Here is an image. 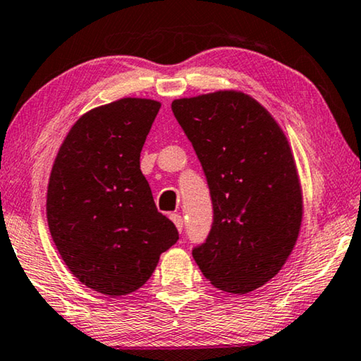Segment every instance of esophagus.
I'll use <instances>...</instances> for the list:
<instances>
[{"instance_id":"obj_1","label":"esophagus","mask_w":361,"mask_h":361,"mask_svg":"<svg viewBox=\"0 0 361 361\" xmlns=\"http://www.w3.org/2000/svg\"><path fill=\"white\" fill-rule=\"evenodd\" d=\"M170 220L175 223L176 230H178V231L181 233V231H183V219H181V215H178V214H171V215H170Z\"/></svg>"}]
</instances>
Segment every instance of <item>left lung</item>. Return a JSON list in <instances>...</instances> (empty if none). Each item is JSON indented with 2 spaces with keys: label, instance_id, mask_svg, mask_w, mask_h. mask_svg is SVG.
I'll return each mask as SVG.
<instances>
[{
  "label": "left lung",
  "instance_id": "1",
  "mask_svg": "<svg viewBox=\"0 0 361 361\" xmlns=\"http://www.w3.org/2000/svg\"><path fill=\"white\" fill-rule=\"evenodd\" d=\"M176 120L207 176L214 225L192 250L216 289L247 294L276 276L299 238L304 199L283 128L238 90L180 98Z\"/></svg>",
  "mask_w": 361,
  "mask_h": 361
}]
</instances>
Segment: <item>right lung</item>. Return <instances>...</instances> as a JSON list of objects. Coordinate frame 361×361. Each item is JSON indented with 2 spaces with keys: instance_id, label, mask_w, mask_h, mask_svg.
I'll return each instance as SVG.
<instances>
[{
  "instance_id": "add662e5",
  "label": "right lung",
  "mask_w": 361,
  "mask_h": 361,
  "mask_svg": "<svg viewBox=\"0 0 361 361\" xmlns=\"http://www.w3.org/2000/svg\"><path fill=\"white\" fill-rule=\"evenodd\" d=\"M159 109L146 98L91 109L68 130L51 169L47 219L56 249L80 283L109 297L140 289L178 241L140 169Z\"/></svg>"
}]
</instances>
